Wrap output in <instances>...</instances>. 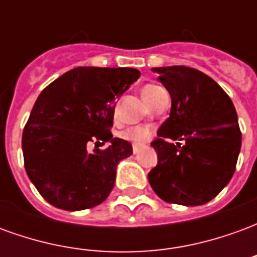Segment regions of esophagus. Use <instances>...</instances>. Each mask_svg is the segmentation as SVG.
Listing matches in <instances>:
<instances>
[{"instance_id": "1", "label": "esophagus", "mask_w": 257, "mask_h": 257, "mask_svg": "<svg viewBox=\"0 0 257 257\" xmlns=\"http://www.w3.org/2000/svg\"><path fill=\"white\" fill-rule=\"evenodd\" d=\"M132 150H134V154H138V153H139V146H134V147H132Z\"/></svg>"}]
</instances>
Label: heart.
<instances>
[{"instance_id":"heart-1","label":"heart","mask_w":257,"mask_h":257,"mask_svg":"<svg viewBox=\"0 0 257 257\" xmlns=\"http://www.w3.org/2000/svg\"><path fill=\"white\" fill-rule=\"evenodd\" d=\"M164 93H167V90L164 89L160 85H147L143 89V97L149 104H153L154 101ZM153 135V129L145 128V126H132V128L125 129L122 132L123 139L132 142L135 145H142L146 140Z\"/></svg>"}]
</instances>
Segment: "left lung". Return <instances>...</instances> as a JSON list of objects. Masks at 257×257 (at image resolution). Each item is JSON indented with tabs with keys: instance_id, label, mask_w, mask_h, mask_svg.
I'll return each mask as SVG.
<instances>
[{
	"instance_id": "obj_1",
	"label": "left lung",
	"mask_w": 257,
	"mask_h": 257,
	"mask_svg": "<svg viewBox=\"0 0 257 257\" xmlns=\"http://www.w3.org/2000/svg\"><path fill=\"white\" fill-rule=\"evenodd\" d=\"M172 99L171 114L151 146L158 164L149 173L156 194L169 204L209 202L234 175L241 150L235 107L221 86L186 66L151 68ZM167 139L180 140L173 145Z\"/></svg>"
}]
</instances>
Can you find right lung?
Listing matches in <instances>:
<instances>
[{"label":"right lung","instance_id":"right-lung-1","mask_svg":"<svg viewBox=\"0 0 257 257\" xmlns=\"http://www.w3.org/2000/svg\"><path fill=\"white\" fill-rule=\"evenodd\" d=\"M140 77L131 67H77L42 90L22 136L25 168L53 206L82 210L101 204L115 183V168L132 145L112 138L114 104ZM90 141H110L90 153Z\"/></svg>","mask_w":257,"mask_h":257}]
</instances>
